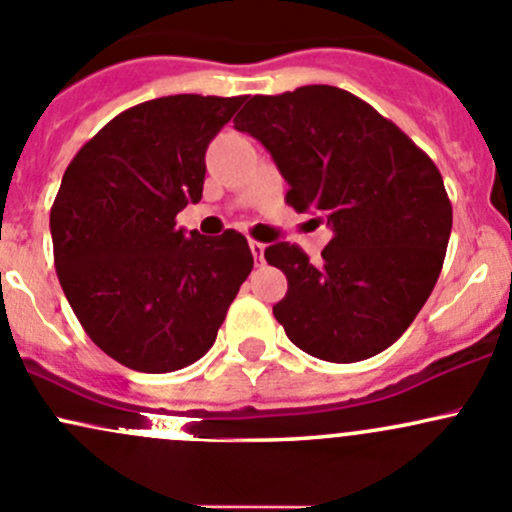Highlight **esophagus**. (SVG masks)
<instances>
[{
    "instance_id": "1",
    "label": "esophagus",
    "mask_w": 512,
    "mask_h": 512,
    "mask_svg": "<svg viewBox=\"0 0 512 512\" xmlns=\"http://www.w3.org/2000/svg\"><path fill=\"white\" fill-rule=\"evenodd\" d=\"M249 246H251V254H254V258L263 261V251H266V244H261V241H249Z\"/></svg>"
}]
</instances>
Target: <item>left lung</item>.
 Wrapping results in <instances>:
<instances>
[{"instance_id":"left-lung-1","label":"left lung","mask_w":512,"mask_h":512,"mask_svg":"<svg viewBox=\"0 0 512 512\" xmlns=\"http://www.w3.org/2000/svg\"><path fill=\"white\" fill-rule=\"evenodd\" d=\"M234 128L271 152L295 212L333 229L313 266L288 241L263 251L288 278L273 315L288 340L328 362L387 350L439 281L451 202L431 157L370 103L335 86L246 96Z\"/></svg>"}]
</instances>
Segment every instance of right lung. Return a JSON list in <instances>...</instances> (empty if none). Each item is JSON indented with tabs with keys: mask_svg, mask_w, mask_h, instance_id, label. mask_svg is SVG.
Segmentation results:
<instances>
[{
	"mask_svg": "<svg viewBox=\"0 0 512 512\" xmlns=\"http://www.w3.org/2000/svg\"><path fill=\"white\" fill-rule=\"evenodd\" d=\"M241 100H147L115 115L63 172L51 207L61 288L88 337L130 370L175 372L207 355L254 268L239 231L212 239L175 221L202 199L207 147Z\"/></svg>",
	"mask_w": 512,
	"mask_h": 512,
	"instance_id": "add662e5",
	"label": "right lung"
}]
</instances>
